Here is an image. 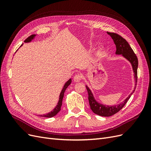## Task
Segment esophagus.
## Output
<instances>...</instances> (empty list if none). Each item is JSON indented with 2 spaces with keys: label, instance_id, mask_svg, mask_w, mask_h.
Masks as SVG:
<instances>
[{
  "label": "esophagus",
  "instance_id": "obj_1",
  "mask_svg": "<svg viewBox=\"0 0 151 151\" xmlns=\"http://www.w3.org/2000/svg\"><path fill=\"white\" fill-rule=\"evenodd\" d=\"M82 79H83V76H82V75L80 74H77L75 75L74 77V81L75 82H76V83L81 81L82 80Z\"/></svg>",
  "mask_w": 151,
  "mask_h": 151
}]
</instances>
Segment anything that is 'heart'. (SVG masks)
Wrapping results in <instances>:
<instances>
[{"label": "heart", "mask_w": 151, "mask_h": 151, "mask_svg": "<svg viewBox=\"0 0 151 151\" xmlns=\"http://www.w3.org/2000/svg\"><path fill=\"white\" fill-rule=\"evenodd\" d=\"M101 50H99V51H98V53H97L98 56H99L100 55H101Z\"/></svg>", "instance_id": "obj_1"}]
</instances>
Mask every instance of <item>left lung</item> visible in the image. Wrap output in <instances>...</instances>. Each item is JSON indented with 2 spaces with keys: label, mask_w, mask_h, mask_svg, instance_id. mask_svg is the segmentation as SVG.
<instances>
[{
  "label": "left lung",
  "mask_w": 151,
  "mask_h": 151,
  "mask_svg": "<svg viewBox=\"0 0 151 151\" xmlns=\"http://www.w3.org/2000/svg\"><path fill=\"white\" fill-rule=\"evenodd\" d=\"M107 33L110 35L111 38L113 40L114 43H115L116 48V53L118 55H122L126 58L128 60H129L131 63L132 67H133V70L135 74V82H137V68H138V59L135 53L133 51V50L131 48L126 40L119 35H118L115 33H109L107 32ZM137 84H135V86ZM87 91L88 93V99L89 103L91 110H92L94 113L97 114L98 115L103 116H110L113 115H115L116 113H118L120 110L123 108V107L125 106V104L127 103L128 100H129L131 96V95L133 94L135 91L136 87H135V89L132 93H131L129 97L125 100L123 103H120L118 106H104L101 104L98 103L96 100L94 99L93 95L91 93V90L89 89L88 86H86Z\"/></svg>",
  "instance_id": "1"
}]
</instances>
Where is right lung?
<instances>
[{
  "mask_svg": "<svg viewBox=\"0 0 151 151\" xmlns=\"http://www.w3.org/2000/svg\"><path fill=\"white\" fill-rule=\"evenodd\" d=\"M35 36V35H32L31 36H29V37L28 38H26L25 40H24V42H29L31 41V40H33V38ZM72 82V80L71 79H69L68 80L67 83H65V84L64 85V86H63V88L61 91L60 93V98H59V101H58V104L57 105V106L55 107V108L52 111H51L50 113H48V114H46V115H41L40 116H43V117H48V118H51V117H53L54 116H55L60 111V109H61V106H62V99H63V95H64V93H65V91L66 90V89L67 88V87L69 86L71 83Z\"/></svg>",
  "mask_w": 151,
  "mask_h": 151,
  "instance_id": "obj_1",
  "label": "right lung"
}]
</instances>
